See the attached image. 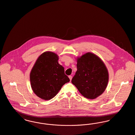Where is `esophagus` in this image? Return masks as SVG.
I'll return each mask as SVG.
<instances>
[{
  "instance_id": "1",
  "label": "esophagus",
  "mask_w": 135,
  "mask_h": 135,
  "mask_svg": "<svg viewBox=\"0 0 135 135\" xmlns=\"http://www.w3.org/2000/svg\"><path fill=\"white\" fill-rule=\"evenodd\" d=\"M69 78L70 80V81H71L73 77H72V76H71V75H69Z\"/></svg>"
}]
</instances>
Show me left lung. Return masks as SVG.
<instances>
[{
	"mask_svg": "<svg viewBox=\"0 0 135 135\" xmlns=\"http://www.w3.org/2000/svg\"><path fill=\"white\" fill-rule=\"evenodd\" d=\"M77 71L71 82L84 97L94 99L105 90L109 79L107 69L102 60L91 52L78 57Z\"/></svg>",
	"mask_w": 135,
	"mask_h": 135,
	"instance_id": "8db88e82",
	"label": "left lung"
}]
</instances>
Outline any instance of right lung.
Here are the masks:
<instances>
[{
  "mask_svg": "<svg viewBox=\"0 0 135 135\" xmlns=\"http://www.w3.org/2000/svg\"><path fill=\"white\" fill-rule=\"evenodd\" d=\"M59 56L51 51L42 53L30 74L31 86L37 97L45 100L54 98L65 84L70 81L64 68L58 62Z\"/></svg>",
  "mask_w": 135,
  "mask_h": 135,
  "instance_id": "1",
  "label": "right lung"
}]
</instances>
